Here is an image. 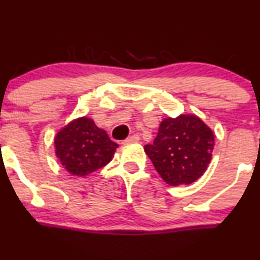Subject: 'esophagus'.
I'll list each match as a JSON object with an SVG mask.
<instances>
[{
  "label": "esophagus",
  "mask_w": 260,
  "mask_h": 260,
  "mask_svg": "<svg viewBox=\"0 0 260 260\" xmlns=\"http://www.w3.org/2000/svg\"><path fill=\"white\" fill-rule=\"evenodd\" d=\"M139 140H140V136H139V135H131L127 139H125V140L122 141V144H124V145H127V144L138 143Z\"/></svg>",
  "instance_id": "esophagus-1"
}]
</instances>
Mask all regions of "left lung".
<instances>
[{
  "mask_svg": "<svg viewBox=\"0 0 260 260\" xmlns=\"http://www.w3.org/2000/svg\"><path fill=\"white\" fill-rule=\"evenodd\" d=\"M212 130L196 115L167 117L153 144L144 146L159 176L169 186L191 184L206 172L215 145Z\"/></svg>",
  "mask_w": 260,
  "mask_h": 260,
  "instance_id": "obj_1",
  "label": "left lung"
}]
</instances>
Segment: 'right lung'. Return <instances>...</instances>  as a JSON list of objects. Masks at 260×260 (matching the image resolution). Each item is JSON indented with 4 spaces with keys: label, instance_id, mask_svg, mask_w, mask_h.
Masks as SVG:
<instances>
[{
    "label": "right lung",
    "instance_id": "add662e5",
    "mask_svg": "<svg viewBox=\"0 0 260 260\" xmlns=\"http://www.w3.org/2000/svg\"><path fill=\"white\" fill-rule=\"evenodd\" d=\"M56 158L71 174L88 176L111 161L116 148L105 130L88 117H79L59 130L54 139Z\"/></svg>",
    "mask_w": 260,
    "mask_h": 260
}]
</instances>
